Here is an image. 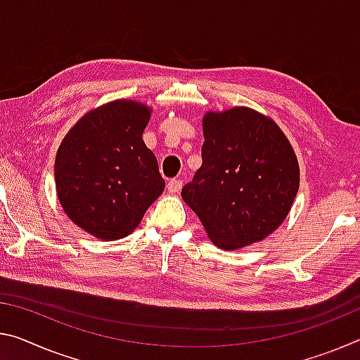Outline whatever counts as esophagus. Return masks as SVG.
<instances>
[{
  "instance_id": "34e87169",
  "label": "esophagus",
  "mask_w": 360,
  "mask_h": 360,
  "mask_svg": "<svg viewBox=\"0 0 360 360\" xmlns=\"http://www.w3.org/2000/svg\"><path fill=\"white\" fill-rule=\"evenodd\" d=\"M167 187H168V192H169V193L179 192L181 187H182V181H181V179H171V181L168 182Z\"/></svg>"
}]
</instances>
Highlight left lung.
<instances>
[{"label": "left lung", "mask_w": 360, "mask_h": 360, "mask_svg": "<svg viewBox=\"0 0 360 360\" xmlns=\"http://www.w3.org/2000/svg\"><path fill=\"white\" fill-rule=\"evenodd\" d=\"M203 136L202 167L182 198L216 247L262 240L287 218L300 189L292 146L272 120L247 107L208 112Z\"/></svg>", "instance_id": "8db88e82"}]
</instances>
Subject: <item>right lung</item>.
I'll list each match as a JSON object with an SVG mask.
<instances>
[{"label":"right lung","instance_id":"obj_1","mask_svg":"<svg viewBox=\"0 0 360 360\" xmlns=\"http://www.w3.org/2000/svg\"><path fill=\"white\" fill-rule=\"evenodd\" d=\"M149 118L150 108L139 102H110L79 120L57 150L62 208L102 240L133 232L165 189L157 158L142 141Z\"/></svg>","mask_w":360,"mask_h":360}]
</instances>
